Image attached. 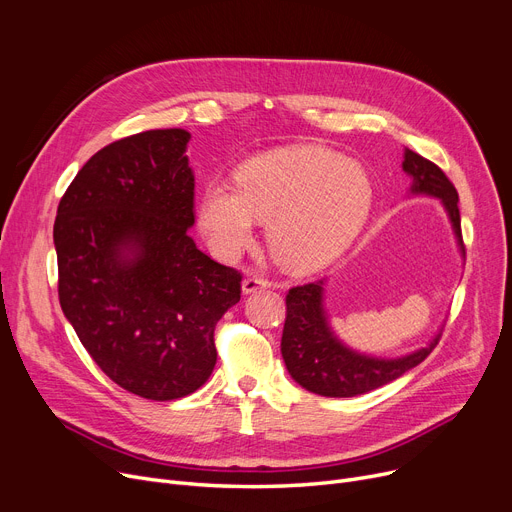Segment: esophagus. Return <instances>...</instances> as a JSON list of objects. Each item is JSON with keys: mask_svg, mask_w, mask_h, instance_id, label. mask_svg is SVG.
Instances as JSON below:
<instances>
[{"mask_svg": "<svg viewBox=\"0 0 512 512\" xmlns=\"http://www.w3.org/2000/svg\"><path fill=\"white\" fill-rule=\"evenodd\" d=\"M270 286V282H267L263 276L259 274H249L245 280H242V292L245 294H251V292H257L261 288H267Z\"/></svg>", "mask_w": 512, "mask_h": 512, "instance_id": "obj_1", "label": "esophagus"}]
</instances>
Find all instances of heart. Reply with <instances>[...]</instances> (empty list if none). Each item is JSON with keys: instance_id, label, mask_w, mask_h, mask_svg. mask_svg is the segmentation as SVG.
Listing matches in <instances>:
<instances>
[{"instance_id": "b5f03b06", "label": "heart", "mask_w": 512, "mask_h": 512, "mask_svg": "<svg viewBox=\"0 0 512 512\" xmlns=\"http://www.w3.org/2000/svg\"><path fill=\"white\" fill-rule=\"evenodd\" d=\"M236 184H209L199 224L211 249L236 257L267 224L272 253L290 272L309 274L334 261L363 228L373 184L357 161L313 147L276 149L253 157Z\"/></svg>"}]
</instances>
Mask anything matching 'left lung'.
<instances>
[{
    "label": "left lung",
    "mask_w": 512,
    "mask_h": 512,
    "mask_svg": "<svg viewBox=\"0 0 512 512\" xmlns=\"http://www.w3.org/2000/svg\"><path fill=\"white\" fill-rule=\"evenodd\" d=\"M402 170L413 176L411 191L442 199L459 247L465 255L461 234L459 193L448 176L419 153L407 149ZM440 342V334L419 351L400 359H375L346 348L330 330L324 311V280L294 286L286 294V321L282 332V357L292 380L309 392L348 398L394 382L417 367Z\"/></svg>",
    "instance_id": "1"
}]
</instances>
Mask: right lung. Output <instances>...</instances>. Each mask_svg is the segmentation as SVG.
<instances>
[{
	"label": "right lung",
	"instance_id": "right-lung-1",
	"mask_svg": "<svg viewBox=\"0 0 512 512\" xmlns=\"http://www.w3.org/2000/svg\"><path fill=\"white\" fill-rule=\"evenodd\" d=\"M188 139L166 128L103 147L66 188L53 224L66 319L107 378L149 400L207 382L215 324L240 301V272L188 236Z\"/></svg>",
	"mask_w": 512,
	"mask_h": 512
}]
</instances>
